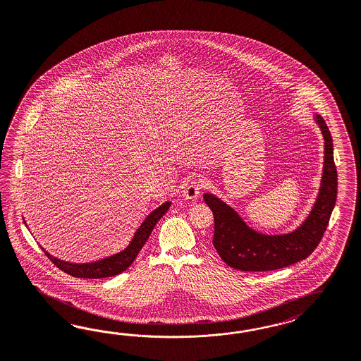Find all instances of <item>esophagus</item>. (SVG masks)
I'll return each instance as SVG.
<instances>
[{
    "label": "esophagus",
    "mask_w": 361,
    "mask_h": 361,
    "mask_svg": "<svg viewBox=\"0 0 361 361\" xmlns=\"http://www.w3.org/2000/svg\"><path fill=\"white\" fill-rule=\"evenodd\" d=\"M201 188H202V181H200V180L192 181V183L188 184L185 189H184V197L188 198V200H195V198L200 195Z\"/></svg>",
    "instance_id": "1"
}]
</instances>
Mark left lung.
I'll return each instance as SVG.
<instances>
[{
  "instance_id": "1",
  "label": "left lung",
  "mask_w": 361,
  "mask_h": 361,
  "mask_svg": "<svg viewBox=\"0 0 361 361\" xmlns=\"http://www.w3.org/2000/svg\"><path fill=\"white\" fill-rule=\"evenodd\" d=\"M315 121L324 137L323 177L315 205L298 229L275 235L258 233L219 197L204 195L214 216L213 246L230 267L240 271H271L303 261L317 249L336 202L338 172L327 124L320 115H315Z\"/></svg>"
}]
</instances>
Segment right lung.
I'll list each match as a JSON object with an SVG mask.
<instances>
[{
  "instance_id": "add662e5",
  "label": "right lung",
  "mask_w": 361,
  "mask_h": 361,
  "mask_svg": "<svg viewBox=\"0 0 361 361\" xmlns=\"http://www.w3.org/2000/svg\"><path fill=\"white\" fill-rule=\"evenodd\" d=\"M171 204L172 202L165 201L163 205H160L159 208H156L153 212H151L147 216V219L142 221L139 229L136 230L130 245L124 250H121V252H116V254L107 257V258L99 259L95 262L71 263L58 259L56 257H53L51 254L46 252L44 247H42V250L47 255V258L54 263L56 267H59L62 271H65L68 275H73L75 278L99 279V278H107V276L118 275V274L126 271L131 266V263L135 261L136 255L142 250L144 243L149 238L154 225L159 222V219L164 216L166 210L171 207Z\"/></svg>"
}]
</instances>
